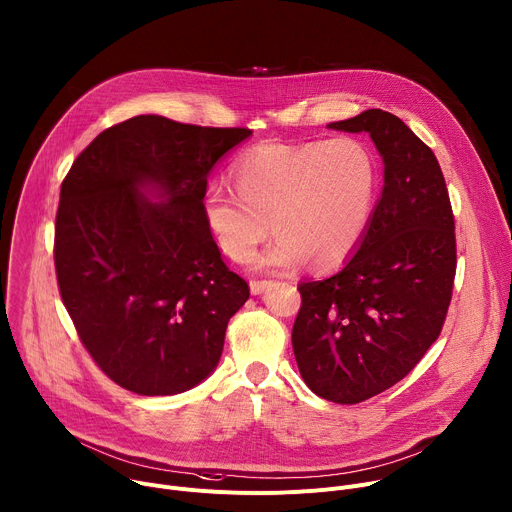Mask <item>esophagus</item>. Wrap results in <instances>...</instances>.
Segmentation results:
<instances>
[{"mask_svg": "<svg viewBox=\"0 0 512 512\" xmlns=\"http://www.w3.org/2000/svg\"><path fill=\"white\" fill-rule=\"evenodd\" d=\"M271 285V279H251L249 281V287H251V294L253 296H259L261 291L265 289V287H269Z\"/></svg>", "mask_w": 512, "mask_h": 512, "instance_id": "esophagus-1", "label": "esophagus"}]
</instances>
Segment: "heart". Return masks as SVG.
I'll use <instances>...</instances> for the list:
<instances>
[{
	"label": "heart",
	"instance_id": "1",
	"mask_svg": "<svg viewBox=\"0 0 512 512\" xmlns=\"http://www.w3.org/2000/svg\"><path fill=\"white\" fill-rule=\"evenodd\" d=\"M235 190L210 184L204 223L227 257L247 261L269 233L277 237L255 259L263 269L344 261L369 227L377 162L356 137L304 143H259L231 168Z\"/></svg>",
	"mask_w": 512,
	"mask_h": 512
}]
</instances>
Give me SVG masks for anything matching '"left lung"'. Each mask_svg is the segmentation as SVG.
<instances>
[{
    "label": "left lung",
    "mask_w": 512,
    "mask_h": 512,
    "mask_svg": "<svg viewBox=\"0 0 512 512\" xmlns=\"http://www.w3.org/2000/svg\"><path fill=\"white\" fill-rule=\"evenodd\" d=\"M328 127L371 135L385 186L356 255L332 277L298 285L291 344L316 395L354 405L407 377L440 336L456 233L442 168L399 117L369 109Z\"/></svg>",
    "instance_id": "left-lung-1"
}]
</instances>
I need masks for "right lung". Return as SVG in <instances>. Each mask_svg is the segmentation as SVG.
I'll use <instances>...</instances> for the list:
<instances>
[{
  "mask_svg": "<svg viewBox=\"0 0 512 512\" xmlns=\"http://www.w3.org/2000/svg\"><path fill=\"white\" fill-rule=\"evenodd\" d=\"M253 131L137 115L101 131L60 186L54 267L97 367L137 395H176L218 364L249 283L202 214L212 166ZM156 185L152 203L138 188Z\"/></svg>",
  "mask_w": 512,
  "mask_h": 512,
  "instance_id": "1",
  "label": "right lung"
}]
</instances>
